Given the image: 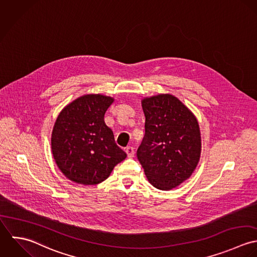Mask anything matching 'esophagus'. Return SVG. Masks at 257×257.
Segmentation results:
<instances>
[{
  "instance_id": "obj_1",
  "label": "esophagus",
  "mask_w": 257,
  "mask_h": 257,
  "mask_svg": "<svg viewBox=\"0 0 257 257\" xmlns=\"http://www.w3.org/2000/svg\"><path fill=\"white\" fill-rule=\"evenodd\" d=\"M126 153H127V156L129 157V158H133L134 157V154H135V151H134V148L133 147H127L126 148Z\"/></svg>"
}]
</instances>
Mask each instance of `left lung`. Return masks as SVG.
I'll return each instance as SVG.
<instances>
[{"label": "left lung", "mask_w": 257, "mask_h": 257, "mask_svg": "<svg viewBox=\"0 0 257 257\" xmlns=\"http://www.w3.org/2000/svg\"><path fill=\"white\" fill-rule=\"evenodd\" d=\"M145 135L137 158L155 188L170 191L191 177L201 157V132L192 111L171 94L142 100Z\"/></svg>", "instance_id": "obj_1"}]
</instances>
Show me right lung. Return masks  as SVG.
<instances>
[{"label": "right lung", "mask_w": 257, "mask_h": 257, "mask_svg": "<svg viewBox=\"0 0 257 257\" xmlns=\"http://www.w3.org/2000/svg\"><path fill=\"white\" fill-rule=\"evenodd\" d=\"M113 101L101 94H86L66 105L57 116L52 129V155L70 181L97 185L127 157L104 122Z\"/></svg>", "instance_id": "obj_1"}]
</instances>
